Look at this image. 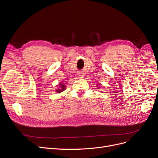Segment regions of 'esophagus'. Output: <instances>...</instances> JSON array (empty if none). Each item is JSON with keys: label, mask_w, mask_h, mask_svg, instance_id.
<instances>
[{"label": "esophagus", "mask_w": 158, "mask_h": 158, "mask_svg": "<svg viewBox=\"0 0 158 158\" xmlns=\"http://www.w3.org/2000/svg\"><path fill=\"white\" fill-rule=\"evenodd\" d=\"M80 78H83V75H80Z\"/></svg>", "instance_id": "34e87169"}]
</instances>
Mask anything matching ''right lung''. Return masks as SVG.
Here are the masks:
<instances>
[{
    "label": "right lung",
    "mask_w": 158,
    "mask_h": 158,
    "mask_svg": "<svg viewBox=\"0 0 158 158\" xmlns=\"http://www.w3.org/2000/svg\"><path fill=\"white\" fill-rule=\"evenodd\" d=\"M59 88L56 90V92H58V93H60L62 92H63V91L65 89L66 86L65 85H64L63 83H59Z\"/></svg>",
    "instance_id": "1"
}]
</instances>
